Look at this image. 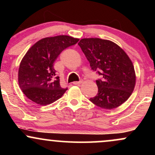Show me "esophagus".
Wrapping results in <instances>:
<instances>
[{"instance_id": "34e87169", "label": "esophagus", "mask_w": 155, "mask_h": 155, "mask_svg": "<svg viewBox=\"0 0 155 155\" xmlns=\"http://www.w3.org/2000/svg\"><path fill=\"white\" fill-rule=\"evenodd\" d=\"M82 82H83L82 80H81V81H74V84H75V85H78V84H81Z\"/></svg>"}]
</instances>
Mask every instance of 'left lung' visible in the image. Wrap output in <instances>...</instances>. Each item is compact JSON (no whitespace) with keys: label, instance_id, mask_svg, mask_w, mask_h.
I'll use <instances>...</instances> for the list:
<instances>
[{"label":"left lung","instance_id":"1","mask_svg":"<svg viewBox=\"0 0 155 155\" xmlns=\"http://www.w3.org/2000/svg\"><path fill=\"white\" fill-rule=\"evenodd\" d=\"M91 69L101 79L96 80L98 92L90 101L105 109L115 108L131 95L136 84L132 61L122 48L111 41L82 38L79 42Z\"/></svg>","mask_w":155,"mask_h":155}]
</instances>
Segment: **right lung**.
Returning <instances> with one entry per match:
<instances>
[{
	"mask_svg": "<svg viewBox=\"0 0 155 155\" xmlns=\"http://www.w3.org/2000/svg\"><path fill=\"white\" fill-rule=\"evenodd\" d=\"M79 40L68 35L47 37L30 48L21 61L18 72L19 87L28 99L44 106L63 96L68 88L61 87L53 65L64 49Z\"/></svg>",
	"mask_w": 155,
	"mask_h": 155,
	"instance_id": "1",
	"label": "right lung"
}]
</instances>
